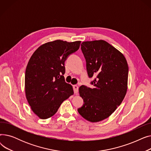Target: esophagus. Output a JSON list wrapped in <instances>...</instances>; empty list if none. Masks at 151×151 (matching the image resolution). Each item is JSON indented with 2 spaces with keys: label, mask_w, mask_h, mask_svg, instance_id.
<instances>
[{
  "label": "esophagus",
  "mask_w": 151,
  "mask_h": 151,
  "mask_svg": "<svg viewBox=\"0 0 151 151\" xmlns=\"http://www.w3.org/2000/svg\"><path fill=\"white\" fill-rule=\"evenodd\" d=\"M73 90L75 93H78V86L77 85H74L73 86Z\"/></svg>",
  "instance_id": "esophagus-1"
}]
</instances>
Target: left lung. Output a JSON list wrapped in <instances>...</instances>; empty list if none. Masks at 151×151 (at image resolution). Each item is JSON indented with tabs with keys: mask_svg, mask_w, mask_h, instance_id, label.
Masks as SVG:
<instances>
[{
	"mask_svg": "<svg viewBox=\"0 0 151 151\" xmlns=\"http://www.w3.org/2000/svg\"><path fill=\"white\" fill-rule=\"evenodd\" d=\"M81 50L93 88L81 86L80 96L84 100L78 111L85 119L97 122L105 119L121 105L127 91L129 66L119 51L106 41L84 42Z\"/></svg>",
	"mask_w": 151,
	"mask_h": 151,
	"instance_id": "obj_1",
	"label": "left lung"
}]
</instances>
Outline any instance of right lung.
I'll use <instances>...</instances> for the list:
<instances>
[{"label":"right lung","instance_id":"1","mask_svg":"<svg viewBox=\"0 0 151 151\" xmlns=\"http://www.w3.org/2000/svg\"><path fill=\"white\" fill-rule=\"evenodd\" d=\"M80 43L57 40L41 45L30 57L25 73L26 96L32 111L40 119L54 115L62 103L73 95L72 86L65 81L64 64Z\"/></svg>","mask_w":151,"mask_h":151}]
</instances>
